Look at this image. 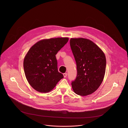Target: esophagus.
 I'll return each mask as SVG.
<instances>
[{
    "label": "esophagus",
    "instance_id": "34e87169",
    "mask_svg": "<svg viewBox=\"0 0 128 128\" xmlns=\"http://www.w3.org/2000/svg\"><path fill=\"white\" fill-rule=\"evenodd\" d=\"M67 76V73H65V74H63V76H64V78H66Z\"/></svg>",
    "mask_w": 128,
    "mask_h": 128
}]
</instances>
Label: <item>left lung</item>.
Masks as SVG:
<instances>
[{"label": "left lung", "mask_w": 128, "mask_h": 128, "mask_svg": "<svg viewBox=\"0 0 128 128\" xmlns=\"http://www.w3.org/2000/svg\"><path fill=\"white\" fill-rule=\"evenodd\" d=\"M70 44L77 66L76 80L71 82L74 92L85 96L93 93L102 84L106 60L102 50L94 42L84 38H71Z\"/></svg>", "instance_id": "left-lung-1"}]
</instances>
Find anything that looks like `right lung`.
<instances>
[{"label": "right lung", "mask_w": 128, "mask_h": 128, "mask_svg": "<svg viewBox=\"0 0 128 128\" xmlns=\"http://www.w3.org/2000/svg\"><path fill=\"white\" fill-rule=\"evenodd\" d=\"M68 38L44 39L32 46L23 62L26 79L36 90L47 93L63 78L58 72L56 54L68 42Z\"/></svg>", "instance_id": "1"}]
</instances>
